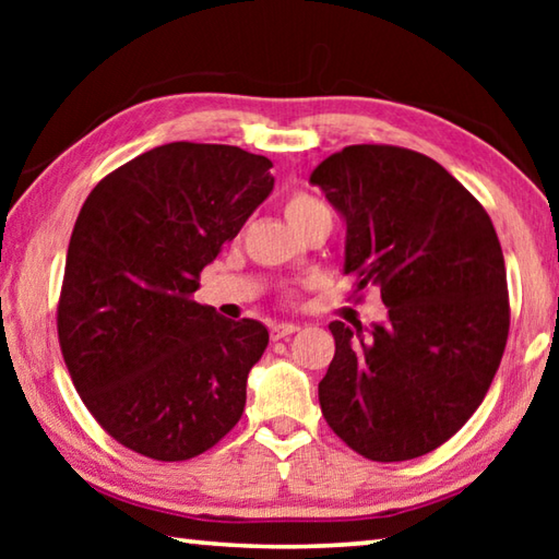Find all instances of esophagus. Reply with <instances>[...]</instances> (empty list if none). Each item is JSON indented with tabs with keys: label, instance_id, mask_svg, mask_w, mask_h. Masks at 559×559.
Masks as SVG:
<instances>
[{
	"label": "esophagus",
	"instance_id": "1",
	"mask_svg": "<svg viewBox=\"0 0 559 559\" xmlns=\"http://www.w3.org/2000/svg\"><path fill=\"white\" fill-rule=\"evenodd\" d=\"M298 330H300V325H296V323H276V325H271V340H283L293 333H298Z\"/></svg>",
	"mask_w": 559,
	"mask_h": 559
}]
</instances>
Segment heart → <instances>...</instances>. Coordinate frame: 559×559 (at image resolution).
<instances>
[{
  "label": "heart",
  "mask_w": 559,
  "mask_h": 559,
  "mask_svg": "<svg viewBox=\"0 0 559 559\" xmlns=\"http://www.w3.org/2000/svg\"><path fill=\"white\" fill-rule=\"evenodd\" d=\"M283 212H286V219L290 222V226H296L300 222H306L308 216L320 214V212H328V210L323 206V202L316 200L313 194L293 192L288 200H286V206H283Z\"/></svg>",
  "instance_id": "obj_1"
}]
</instances>
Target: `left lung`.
Here are the masks:
<instances>
[{"label": "left lung", "instance_id": "1", "mask_svg": "<svg viewBox=\"0 0 559 559\" xmlns=\"http://www.w3.org/2000/svg\"><path fill=\"white\" fill-rule=\"evenodd\" d=\"M310 182L347 224L345 273L380 288L384 325L330 323L325 421L359 456L409 461L478 409L508 343L506 261L480 202L431 157L349 145Z\"/></svg>", "mask_w": 559, "mask_h": 559}]
</instances>
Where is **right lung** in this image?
Returning <instances> with one entry per match:
<instances>
[{"label": "right lung", "instance_id": "obj_1", "mask_svg": "<svg viewBox=\"0 0 559 559\" xmlns=\"http://www.w3.org/2000/svg\"><path fill=\"white\" fill-rule=\"evenodd\" d=\"M271 167L234 145L169 143L112 169L81 206L59 345L88 412L140 456L194 459L241 419L269 330L192 296L271 194Z\"/></svg>", "mask_w": 559, "mask_h": 559}]
</instances>
